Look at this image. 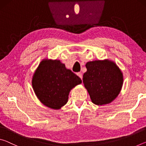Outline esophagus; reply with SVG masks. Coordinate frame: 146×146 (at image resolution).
Wrapping results in <instances>:
<instances>
[{
    "mask_svg": "<svg viewBox=\"0 0 146 146\" xmlns=\"http://www.w3.org/2000/svg\"><path fill=\"white\" fill-rule=\"evenodd\" d=\"M76 75H77L81 79H82V73H76Z\"/></svg>",
    "mask_w": 146,
    "mask_h": 146,
    "instance_id": "obj_1",
    "label": "esophagus"
}]
</instances>
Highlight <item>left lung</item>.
I'll return each mask as SVG.
<instances>
[{"instance_id": "1", "label": "left lung", "mask_w": 146, "mask_h": 146, "mask_svg": "<svg viewBox=\"0 0 146 146\" xmlns=\"http://www.w3.org/2000/svg\"><path fill=\"white\" fill-rule=\"evenodd\" d=\"M83 82L92 102L104 105L117 98L122 89V73L112 61L95 60L86 64Z\"/></svg>"}]
</instances>
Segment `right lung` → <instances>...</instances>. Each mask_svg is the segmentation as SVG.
I'll return each mask as SVG.
<instances>
[{"label":"right lung","instance_id":"1","mask_svg":"<svg viewBox=\"0 0 146 146\" xmlns=\"http://www.w3.org/2000/svg\"><path fill=\"white\" fill-rule=\"evenodd\" d=\"M81 83L80 77L57 60H43L32 78L36 97L44 105L53 110L65 105L71 89Z\"/></svg>","mask_w":146,"mask_h":146}]
</instances>
